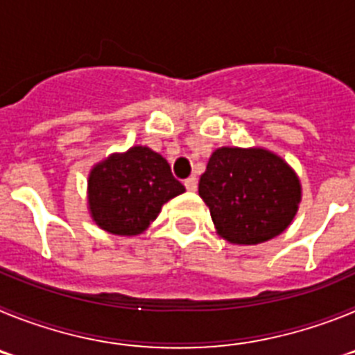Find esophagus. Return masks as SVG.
<instances>
[{
	"label": "esophagus",
	"mask_w": 355,
	"mask_h": 355,
	"mask_svg": "<svg viewBox=\"0 0 355 355\" xmlns=\"http://www.w3.org/2000/svg\"><path fill=\"white\" fill-rule=\"evenodd\" d=\"M184 187H187L188 192H196V190H197V180H196V178H188V180L184 181Z\"/></svg>",
	"instance_id": "34e87169"
}]
</instances>
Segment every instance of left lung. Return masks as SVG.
Wrapping results in <instances>:
<instances>
[{"label":"left lung","mask_w":355,"mask_h":355,"mask_svg":"<svg viewBox=\"0 0 355 355\" xmlns=\"http://www.w3.org/2000/svg\"><path fill=\"white\" fill-rule=\"evenodd\" d=\"M199 196L218 236L234 245H258L293 222L302 184L297 172L265 147H218L200 175Z\"/></svg>","instance_id":"8db88e82"}]
</instances>
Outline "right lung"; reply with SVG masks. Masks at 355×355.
I'll return each instance as SVG.
<instances>
[{
  "label": "right lung",
  "mask_w": 355,
  "mask_h": 355,
  "mask_svg": "<svg viewBox=\"0 0 355 355\" xmlns=\"http://www.w3.org/2000/svg\"><path fill=\"white\" fill-rule=\"evenodd\" d=\"M183 192L167 159L149 147L133 146L90 168L87 206L106 233L137 236L156 220L167 200Z\"/></svg>",
  "instance_id": "1"
}]
</instances>
